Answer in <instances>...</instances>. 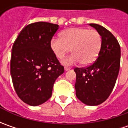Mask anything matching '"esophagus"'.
<instances>
[{"instance_id":"esophagus-1","label":"esophagus","mask_w":128,"mask_h":128,"mask_svg":"<svg viewBox=\"0 0 128 128\" xmlns=\"http://www.w3.org/2000/svg\"><path fill=\"white\" fill-rule=\"evenodd\" d=\"M65 70L66 71H68V70H70V68H69V67H65Z\"/></svg>"}]
</instances>
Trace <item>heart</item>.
Wrapping results in <instances>:
<instances>
[{
    "label": "heart",
    "instance_id": "heart-1",
    "mask_svg": "<svg viewBox=\"0 0 128 128\" xmlns=\"http://www.w3.org/2000/svg\"><path fill=\"white\" fill-rule=\"evenodd\" d=\"M50 48L56 56L62 59L71 50L70 56L62 62L72 66L80 62L83 66L93 63L99 55L102 46V38L98 31L86 28H70L63 30L60 38L50 40Z\"/></svg>",
    "mask_w": 128,
    "mask_h": 128
}]
</instances>
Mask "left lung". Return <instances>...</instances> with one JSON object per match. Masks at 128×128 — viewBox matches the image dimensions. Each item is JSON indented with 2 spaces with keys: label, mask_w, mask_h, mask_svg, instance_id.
<instances>
[{
  "label": "left lung",
  "mask_w": 128,
  "mask_h": 128,
  "mask_svg": "<svg viewBox=\"0 0 128 128\" xmlns=\"http://www.w3.org/2000/svg\"><path fill=\"white\" fill-rule=\"evenodd\" d=\"M100 34L102 46L95 62L85 68H76L77 98L87 106H98L106 101L116 84L120 65V47L106 28L89 24Z\"/></svg>",
  "instance_id": "left-lung-1"
}]
</instances>
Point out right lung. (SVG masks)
<instances>
[{
  "label": "right lung",
  "instance_id": "add662e5",
  "mask_svg": "<svg viewBox=\"0 0 128 128\" xmlns=\"http://www.w3.org/2000/svg\"><path fill=\"white\" fill-rule=\"evenodd\" d=\"M59 26L37 22L24 28L12 47L10 75L15 90L24 102L38 106L52 96L53 84L64 68L50 48Z\"/></svg>",
  "mask_w": 128,
  "mask_h": 128
}]
</instances>
